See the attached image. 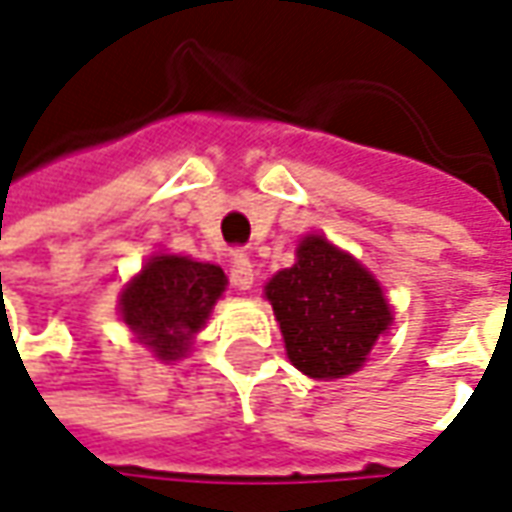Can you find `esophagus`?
I'll return each instance as SVG.
<instances>
[{"mask_svg":"<svg viewBox=\"0 0 512 512\" xmlns=\"http://www.w3.org/2000/svg\"><path fill=\"white\" fill-rule=\"evenodd\" d=\"M229 283L235 285L238 291H249V288L255 285V266H252V260L243 255V252H235V255H232Z\"/></svg>","mask_w":512,"mask_h":512,"instance_id":"1","label":"esophagus"}]
</instances>
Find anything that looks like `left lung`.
I'll list each match as a JSON object with an SVG mask.
<instances>
[{
  "instance_id": "1",
  "label": "left lung",
  "mask_w": 512,
  "mask_h": 512,
  "mask_svg": "<svg viewBox=\"0 0 512 512\" xmlns=\"http://www.w3.org/2000/svg\"><path fill=\"white\" fill-rule=\"evenodd\" d=\"M266 300L291 364L319 381L356 373L392 325L381 283L325 235L302 238L297 263L266 283Z\"/></svg>"
}]
</instances>
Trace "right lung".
<instances>
[{"instance_id":"1","label":"right lung","mask_w":512,"mask_h":512,"mask_svg":"<svg viewBox=\"0 0 512 512\" xmlns=\"http://www.w3.org/2000/svg\"><path fill=\"white\" fill-rule=\"evenodd\" d=\"M224 285L227 277L221 266L179 255H156L123 288L120 316L139 344L151 347L156 358L176 361L210 319Z\"/></svg>"}]
</instances>
